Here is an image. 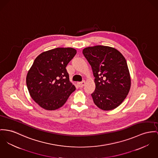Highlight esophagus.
<instances>
[{
  "mask_svg": "<svg viewBox=\"0 0 158 158\" xmlns=\"http://www.w3.org/2000/svg\"><path fill=\"white\" fill-rule=\"evenodd\" d=\"M77 84H78L80 88H82V87L85 85V81H82V82H78Z\"/></svg>",
  "mask_w": 158,
  "mask_h": 158,
  "instance_id": "obj_1",
  "label": "esophagus"
}]
</instances>
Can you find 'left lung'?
<instances>
[{"label": "left lung", "instance_id": "left-lung-1", "mask_svg": "<svg viewBox=\"0 0 158 158\" xmlns=\"http://www.w3.org/2000/svg\"><path fill=\"white\" fill-rule=\"evenodd\" d=\"M82 53L95 77L96 89L91 94L94 103L104 110L116 108L126 98L131 88L126 59L118 50L109 46L88 47Z\"/></svg>", "mask_w": 158, "mask_h": 158}]
</instances>
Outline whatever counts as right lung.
I'll return each mask as SVG.
<instances>
[{
  "mask_svg": "<svg viewBox=\"0 0 158 158\" xmlns=\"http://www.w3.org/2000/svg\"><path fill=\"white\" fill-rule=\"evenodd\" d=\"M76 53L73 48H56L43 52L34 61L26 76L31 97L43 109L62 106L76 88L65 69Z\"/></svg>",
  "mask_w": 158,
  "mask_h": 158,
  "instance_id": "right-lung-1",
  "label": "right lung"
}]
</instances>
